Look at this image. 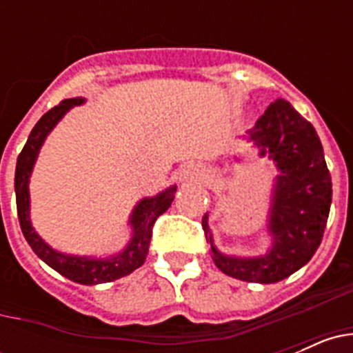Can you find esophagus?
Wrapping results in <instances>:
<instances>
[{"label": "esophagus", "mask_w": 353, "mask_h": 353, "mask_svg": "<svg viewBox=\"0 0 353 353\" xmlns=\"http://www.w3.org/2000/svg\"><path fill=\"white\" fill-rule=\"evenodd\" d=\"M201 174H203L201 166H198V164H187V166H183L182 170H180L179 176L180 180H189L196 179V176H201Z\"/></svg>", "instance_id": "34e87169"}]
</instances>
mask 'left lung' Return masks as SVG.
Instances as JSON below:
<instances>
[{
	"label": "left lung",
	"instance_id": "obj_1",
	"mask_svg": "<svg viewBox=\"0 0 353 353\" xmlns=\"http://www.w3.org/2000/svg\"><path fill=\"white\" fill-rule=\"evenodd\" d=\"M242 138L277 170L267 224L270 248L260 256L224 254L214 244L208 212L201 224L221 272L240 281L270 285L297 272L316 252L329 217L332 182L316 130L285 99L274 101Z\"/></svg>",
	"mask_w": 353,
	"mask_h": 353
}]
</instances>
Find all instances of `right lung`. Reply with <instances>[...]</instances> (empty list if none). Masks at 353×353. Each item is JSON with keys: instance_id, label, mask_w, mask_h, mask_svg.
Wrapping results in <instances>:
<instances>
[{"instance_id": "obj_1", "label": "right lung", "mask_w": 353, "mask_h": 353, "mask_svg": "<svg viewBox=\"0 0 353 353\" xmlns=\"http://www.w3.org/2000/svg\"><path fill=\"white\" fill-rule=\"evenodd\" d=\"M83 97L76 99H65L51 111L43 114L37 125L31 130L30 138L24 145L23 152L17 157L15 166V201H17V215L24 239L35 251L37 256L54 269L56 272L65 276L67 279L79 285H101V283L117 281L120 277L129 276L136 269H139L146 260L152 239V228L159 215H162L171 207L174 198L176 185L164 189L152 198L139 199L138 205L132 208L129 217V226L132 230V236L127 245L117 254L105 258L79 256V254H67L52 249L51 245L35 232V228L30 219V176L35 166L39 152L43 141L52 129L58 125V121L70 111L74 105L84 104Z\"/></svg>"}]
</instances>
